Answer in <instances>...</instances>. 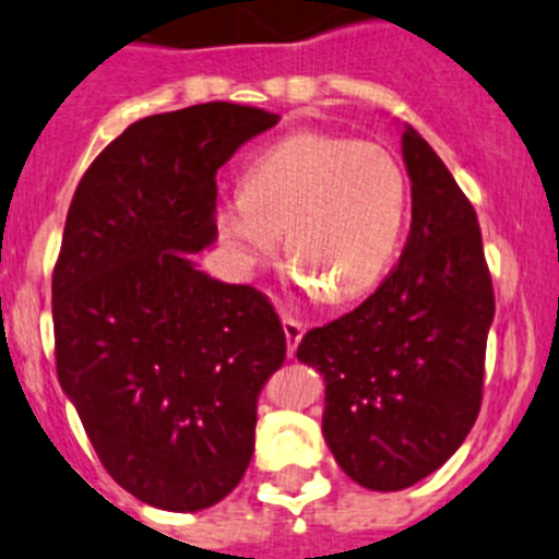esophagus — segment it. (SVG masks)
I'll use <instances>...</instances> for the list:
<instances>
[{
	"instance_id": "1",
	"label": "esophagus",
	"mask_w": 559,
	"mask_h": 559,
	"mask_svg": "<svg viewBox=\"0 0 559 559\" xmlns=\"http://www.w3.org/2000/svg\"><path fill=\"white\" fill-rule=\"evenodd\" d=\"M284 333H286V347H289V356L292 353L297 350V344H300V338H304V333H306V328H304V322L300 320H295V317L292 314H284Z\"/></svg>"
}]
</instances>
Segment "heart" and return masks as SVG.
I'll list each match as a JSON object with an SVG mask.
<instances>
[{"mask_svg":"<svg viewBox=\"0 0 559 559\" xmlns=\"http://www.w3.org/2000/svg\"><path fill=\"white\" fill-rule=\"evenodd\" d=\"M411 209L408 170L380 143L295 132L250 159L242 192L215 209L217 237L245 267L278 250L306 289L356 297L397 255Z\"/></svg>","mask_w":559,"mask_h":559,"instance_id":"1","label":"heart"}]
</instances>
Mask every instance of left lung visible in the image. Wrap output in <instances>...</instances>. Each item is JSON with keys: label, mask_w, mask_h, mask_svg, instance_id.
Returning a JSON list of instances; mask_svg holds the SVG:
<instances>
[{"label": "left lung", "mask_w": 559, "mask_h": 559, "mask_svg": "<svg viewBox=\"0 0 559 559\" xmlns=\"http://www.w3.org/2000/svg\"><path fill=\"white\" fill-rule=\"evenodd\" d=\"M403 156L414 206L400 262L358 309L297 347L325 374L322 436L369 491L408 488L463 444L483 405L497 309L472 201L414 127Z\"/></svg>", "instance_id": "left-lung-1"}]
</instances>
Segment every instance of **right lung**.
Listing matches in <instances>:
<instances>
[{"mask_svg": "<svg viewBox=\"0 0 559 559\" xmlns=\"http://www.w3.org/2000/svg\"><path fill=\"white\" fill-rule=\"evenodd\" d=\"M278 115L209 102L148 115L82 176L51 273L57 378L98 461L140 502L203 510L253 455L255 403L286 358L267 295L209 278L217 170Z\"/></svg>", "mask_w": 559, "mask_h": 559, "instance_id": "right-lung-1", "label": "right lung"}]
</instances>
